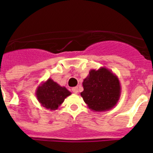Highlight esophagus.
Instances as JSON below:
<instances>
[{
    "label": "esophagus",
    "mask_w": 153,
    "mask_h": 153,
    "mask_svg": "<svg viewBox=\"0 0 153 153\" xmlns=\"http://www.w3.org/2000/svg\"><path fill=\"white\" fill-rule=\"evenodd\" d=\"M72 91L74 92V93H76H76H78V92H79V90H78V87H76H76L72 88Z\"/></svg>",
    "instance_id": "1"
}]
</instances>
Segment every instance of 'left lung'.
<instances>
[{"mask_svg":"<svg viewBox=\"0 0 153 153\" xmlns=\"http://www.w3.org/2000/svg\"><path fill=\"white\" fill-rule=\"evenodd\" d=\"M83 86L81 97L89 109L94 112L113 109L120 98L121 86L118 76L104 67L90 70L83 79Z\"/></svg>","mask_w":153,"mask_h":153,"instance_id":"1","label":"left lung"}]
</instances>
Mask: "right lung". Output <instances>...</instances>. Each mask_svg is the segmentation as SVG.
<instances>
[{
	"mask_svg": "<svg viewBox=\"0 0 153 153\" xmlns=\"http://www.w3.org/2000/svg\"><path fill=\"white\" fill-rule=\"evenodd\" d=\"M71 94L65 86H61L51 78L40 83L36 90V97L43 107L56 110L64 100Z\"/></svg>",
	"mask_w": 153,
	"mask_h": 153,
	"instance_id": "1",
	"label": "right lung"
}]
</instances>
